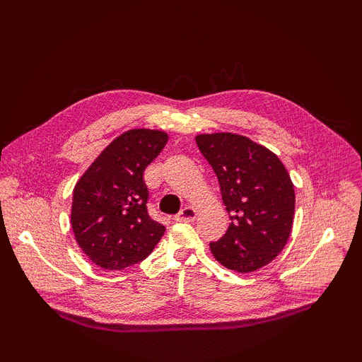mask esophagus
I'll list each match as a JSON object with an SVG mask.
<instances>
[{
    "label": "esophagus",
    "instance_id": "obj_1",
    "mask_svg": "<svg viewBox=\"0 0 362 362\" xmlns=\"http://www.w3.org/2000/svg\"><path fill=\"white\" fill-rule=\"evenodd\" d=\"M197 216V210L194 209V206H185V209L180 210L179 213L175 214L174 219L177 222H189V221H194Z\"/></svg>",
    "mask_w": 362,
    "mask_h": 362
}]
</instances>
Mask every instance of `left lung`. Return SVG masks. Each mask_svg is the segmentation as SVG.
Returning <instances> with one entry per match:
<instances>
[{
  "mask_svg": "<svg viewBox=\"0 0 362 362\" xmlns=\"http://www.w3.org/2000/svg\"><path fill=\"white\" fill-rule=\"evenodd\" d=\"M196 143L218 177L232 221L227 233L210 243L214 258L243 274L269 264L286 245L294 222L296 193L286 168L243 135L201 134Z\"/></svg>",
  "mask_w": 362,
  "mask_h": 362,
  "instance_id": "8db88e82",
  "label": "left lung"
}]
</instances>
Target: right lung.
I'll use <instances>...</instances> for the list:
<instances>
[{
	"mask_svg": "<svg viewBox=\"0 0 362 362\" xmlns=\"http://www.w3.org/2000/svg\"><path fill=\"white\" fill-rule=\"evenodd\" d=\"M168 141V134L132 129L99 153L76 183L71 228L83 253L99 267L121 271L156 247L165 226L148 213L143 174Z\"/></svg>",
	"mask_w": 362,
	"mask_h": 362,
	"instance_id": "add662e5",
	"label": "right lung"
}]
</instances>
